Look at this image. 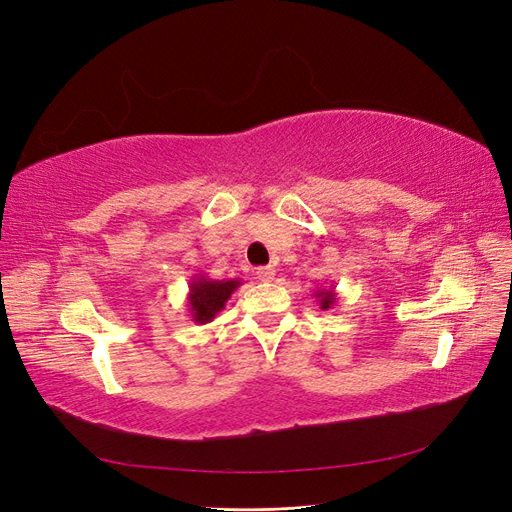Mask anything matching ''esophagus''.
Here are the masks:
<instances>
[{
	"label": "esophagus",
	"instance_id": "obj_1",
	"mask_svg": "<svg viewBox=\"0 0 512 512\" xmlns=\"http://www.w3.org/2000/svg\"><path fill=\"white\" fill-rule=\"evenodd\" d=\"M256 277L260 282H271V280H275V269L273 267H258Z\"/></svg>",
	"mask_w": 512,
	"mask_h": 512
}]
</instances>
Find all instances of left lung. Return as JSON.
<instances>
[{"label": "left lung", "mask_w": 512, "mask_h": 512, "mask_svg": "<svg viewBox=\"0 0 512 512\" xmlns=\"http://www.w3.org/2000/svg\"><path fill=\"white\" fill-rule=\"evenodd\" d=\"M314 297L318 299L320 309H329V307H333L335 301H337V292H335V288H318V290L314 292Z\"/></svg>", "instance_id": "1"}]
</instances>
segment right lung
I'll return each mask as SVG.
<instances>
[{"label":"right lung","mask_w":512,"mask_h":512,"mask_svg":"<svg viewBox=\"0 0 512 512\" xmlns=\"http://www.w3.org/2000/svg\"><path fill=\"white\" fill-rule=\"evenodd\" d=\"M243 282L239 280H211L207 275L196 273L190 282L188 307L196 324H209L226 307L230 294Z\"/></svg>","instance_id":"right-lung-1"}]
</instances>
